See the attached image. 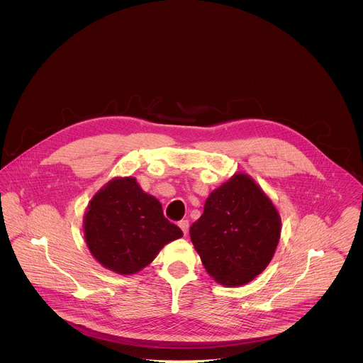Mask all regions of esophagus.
<instances>
[{"label": "esophagus", "mask_w": 363, "mask_h": 363, "mask_svg": "<svg viewBox=\"0 0 363 363\" xmlns=\"http://www.w3.org/2000/svg\"><path fill=\"white\" fill-rule=\"evenodd\" d=\"M179 226H180V229L183 230V233H184V236L189 233V220L187 219H182L180 222H179Z\"/></svg>", "instance_id": "34e87169"}]
</instances>
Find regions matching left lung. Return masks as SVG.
<instances>
[{
  "label": "left lung",
  "mask_w": 363,
  "mask_h": 363,
  "mask_svg": "<svg viewBox=\"0 0 363 363\" xmlns=\"http://www.w3.org/2000/svg\"><path fill=\"white\" fill-rule=\"evenodd\" d=\"M190 238L208 274L220 285L242 286L261 274L281 238V216L253 177L235 173L206 200Z\"/></svg>",
  "instance_id": "1"
}]
</instances>
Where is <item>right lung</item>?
<instances>
[{
    "instance_id": "add662e5",
    "label": "right lung",
    "mask_w": 363,
    "mask_h": 363,
    "mask_svg": "<svg viewBox=\"0 0 363 363\" xmlns=\"http://www.w3.org/2000/svg\"><path fill=\"white\" fill-rule=\"evenodd\" d=\"M82 229L94 259L120 275L144 269L164 245L183 236L182 229L164 218L159 200L133 176L114 177L95 193Z\"/></svg>"
}]
</instances>
